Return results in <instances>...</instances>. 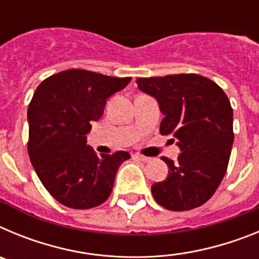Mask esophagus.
Listing matches in <instances>:
<instances>
[{"mask_svg":"<svg viewBox=\"0 0 259 259\" xmlns=\"http://www.w3.org/2000/svg\"><path fill=\"white\" fill-rule=\"evenodd\" d=\"M135 157H136L137 159H139V161H141V162H150V161H152V158L145 157V155H143V154H135Z\"/></svg>","mask_w":259,"mask_h":259,"instance_id":"34e87169","label":"esophagus"}]
</instances>
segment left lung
<instances>
[{
    "label": "left lung",
    "mask_w": 259,
    "mask_h": 259,
    "mask_svg": "<svg viewBox=\"0 0 259 259\" xmlns=\"http://www.w3.org/2000/svg\"><path fill=\"white\" fill-rule=\"evenodd\" d=\"M163 113L159 131L172 135L182 153L176 161L162 157L168 176L152 185L164 209L185 211L209 201L223 180L233 143V111L223 89L197 74L136 79Z\"/></svg>",
    "instance_id": "1"
}]
</instances>
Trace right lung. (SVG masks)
Instances as JSON below:
<instances>
[{
    "label": "right lung",
    "mask_w": 259,
    "mask_h": 259,
    "mask_svg": "<svg viewBox=\"0 0 259 259\" xmlns=\"http://www.w3.org/2000/svg\"><path fill=\"white\" fill-rule=\"evenodd\" d=\"M131 77H113L71 68L37 87L28 106V154L52 197L71 209H92L113 191L119 166L131 158L116 152L98 157L87 145L91 123L104 114L106 100Z\"/></svg>",
    "instance_id": "1"
}]
</instances>
